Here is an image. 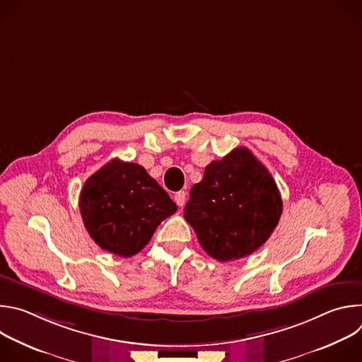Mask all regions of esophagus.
I'll use <instances>...</instances> for the list:
<instances>
[{
	"mask_svg": "<svg viewBox=\"0 0 362 362\" xmlns=\"http://www.w3.org/2000/svg\"><path fill=\"white\" fill-rule=\"evenodd\" d=\"M185 200H186V192L180 190L175 194V202L177 203V206H183L185 204Z\"/></svg>",
	"mask_w": 362,
	"mask_h": 362,
	"instance_id": "esophagus-1",
	"label": "esophagus"
}]
</instances>
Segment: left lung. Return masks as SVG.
Segmentation results:
<instances>
[{"mask_svg": "<svg viewBox=\"0 0 362 362\" xmlns=\"http://www.w3.org/2000/svg\"><path fill=\"white\" fill-rule=\"evenodd\" d=\"M282 215V199L268 169L245 147L206 166L193 185L185 219L204 252L221 262L261 247Z\"/></svg>", "mask_w": 362, "mask_h": 362, "instance_id": "obj_1", "label": "left lung"}]
</instances>
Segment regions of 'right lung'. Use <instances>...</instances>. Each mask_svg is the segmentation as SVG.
<instances>
[{
	"mask_svg": "<svg viewBox=\"0 0 362 362\" xmlns=\"http://www.w3.org/2000/svg\"><path fill=\"white\" fill-rule=\"evenodd\" d=\"M78 204L91 239L101 249L123 257L139 253L160 222L177 209L144 168L119 159L86 180Z\"/></svg>",
	"mask_w": 362,
	"mask_h": 362,
	"instance_id": "1",
	"label": "right lung"
}]
</instances>
